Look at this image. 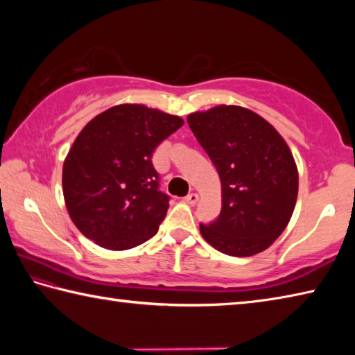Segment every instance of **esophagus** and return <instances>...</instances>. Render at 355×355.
I'll list each match as a JSON object with an SVG mask.
<instances>
[{"label":"esophagus","instance_id":"1","mask_svg":"<svg viewBox=\"0 0 355 355\" xmlns=\"http://www.w3.org/2000/svg\"><path fill=\"white\" fill-rule=\"evenodd\" d=\"M184 202L189 203V205H196V203L199 202V194H196V192H191V194L184 197Z\"/></svg>","mask_w":355,"mask_h":355}]
</instances>
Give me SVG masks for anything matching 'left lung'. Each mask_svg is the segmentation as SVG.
Instances as JSON below:
<instances>
[{"mask_svg": "<svg viewBox=\"0 0 355 355\" xmlns=\"http://www.w3.org/2000/svg\"><path fill=\"white\" fill-rule=\"evenodd\" d=\"M188 123L220 178V214L200 225L203 239L232 257L266 250L286 228L297 200L299 173L288 144L243 106L192 112Z\"/></svg>", "mask_w": 355, "mask_h": 355, "instance_id": "obj_1", "label": "left lung"}]
</instances>
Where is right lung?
I'll use <instances>...</instances> for the list:
<instances>
[{"label": "right lung", "instance_id": "obj_1", "mask_svg": "<svg viewBox=\"0 0 355 355\" xmlns=\"http://www.w3.org/2000/svg\"><path fill=\"white\" fill-rule=\"evenodd\" d=\"M183 123L146 105L123 103L80 131L64 159L62 192L84 236L105 249L127 250L158 232L169 197L158 189L152 156Z\"/></svg>", "mask_w": 355, "mask_h": 355}]
</instances>
